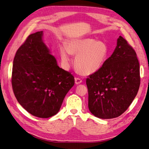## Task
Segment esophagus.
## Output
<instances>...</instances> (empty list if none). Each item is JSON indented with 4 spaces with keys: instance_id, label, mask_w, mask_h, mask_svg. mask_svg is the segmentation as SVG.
I'll use <instances>...</instances> for the list:
<instances>
[{
    "instance_id": "obj_1",
    "label": "esophagus",
    "mask_w": 149,
    "mask_h": 149,
    "mask_svg": "<svg viewBox=\"0 0 149 149\" xmlns=\"http://www.w3.org/2000/svg\"><path fill=\"white\" fill-rule=\"evenodd\" d=\"M81 83H82V79L79 78H75V83L76 84H79Z\"/></svg>"
}]
</instances>
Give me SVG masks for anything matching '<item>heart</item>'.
Instances as JSON below:
<instances>
[{
	"label": "heart",
	"instance_id": "heart-1",
	"mask_svg": "<svg viewBox=\"0 0 149 149\" xmlns=\"http://www.w3.org/2000/svg\"><path fill=\"white\" fill-rule=\"evenodd\" d=\"M62 62L68 65L70 54L76 55L74 65L84 74H90L100 70L107 59L108 48L102 41L92 38H80L71 40L60 49Z\"/></svg>",
	"mask_w": 149,
	"mask_h": 149
}]
</instances>
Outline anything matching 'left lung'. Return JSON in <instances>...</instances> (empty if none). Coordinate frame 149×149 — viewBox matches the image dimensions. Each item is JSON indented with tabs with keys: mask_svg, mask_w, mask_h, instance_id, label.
Returning <instances> with one entry per match:
<instances>
[{
	"mask_svg": "<svg viewBox=\"0 0 149 149\" xmlns=\"http://www.w3.org/2000/svg\"><path fill=\"white\" fill-rule=\"evenodd\" d=\"M141 83L137 54L121 36L112 55L86 79L88 107L101 119L118 118L128 109Z\"/></svg>",
	"mask_w": 149,
	"mask_h": 149,
	"instance_id": "obj_1",
	"label": "left lung"
}]
</instances>
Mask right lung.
<instances>
[{
    "mask_svg": "<svg viewBox=\"0 0 149 149\" xmlns=\"http://www.w3.org/2000/svg\"><path fill=\"white\" fill-rule=\"evenodd\" d=\"M42 36L43 31L30 35L17 49L11 80L20 104L31 115L48 118L60 111L74 78L58 66Z\"/></svg>",
    "mask_w": 149,
    "mask_h": 149,
    "instance_id": "1",
    "label": "right lung"
}]
</instances>
